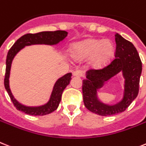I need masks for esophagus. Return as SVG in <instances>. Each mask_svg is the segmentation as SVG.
Instances as JSON below:
<instances>
[{
	"label": "esophagus",
	"mask_w": 146,
	"mask_h": 146,
	"mask_svg": "<svg viewBox=\"0 0 146 146\" xmlns=\"http://www.w3.org/2000/svg\"><path fill=\"white\" fill-rule=\"evenodd\" d=\"M73 74L74 76H78V77H83L84 76L83 72H82V70H77L74 71Z\"/></svg>",
	"instance_id": "34e87169"
}]
</instances>
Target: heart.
Segmentation results:
<instances>
[{
	"instance_id": "1",
	"label": "heart",
	"mask_w": 146,
	"mask_h": 146,
	"mask_svg": "<svg viewBox=\"0 0 146 146\" xmlns=\"http://www.w3.org/2000/svg\"><path fill=\"white\" fill-rule=\"evenodd\" d=\"M115 48L109 40L88 39L76 42L71 47V53L75 59L91 58L94 67H100L106 64L114 55Z\"/></svg>"
}]
</instances>
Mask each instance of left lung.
Wrapping results in <instances>:
<instances>
[{"instance_id": "8db88e82", "label": "left lung", "mask_w": 146, "mask_h": 146, "mask_svg": "<svg viewBox=\"0 0 146 146\" xmlns=\"http://www.w3.org/2000/svg\"><path fill=\"white\" fill-rule=\"evenodd\" d=\"M115 58L101 69H91L86 72L82 81V94L85 107L91 112L102 116L112 115L125 111L139 93V79L142 73V61L137 48L120 34H116ZM122 72L125 81L123 99L118 104L107 105L98 100L97 90L106 81Z\"/></svg>"}]
</instances>
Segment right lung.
I'll use <instances>...</instances> for the list:
<instances>
[{
  "label": "right lung",
  "mask_w": 146,
  "mask_h": 146,
  "mask_svg": "<svg viewBox=\"0 0 146 146\" xmlns=\"http://www.w3.org/2000/svg\"><path fill=\"white\" fill-rule=\"evenodd\" d=\"M67 31H42L36 34H27L21 36L12 46L9 50L6 60V72L4 77V86L11 99L15 107L19 111L26 114L31 115H45L54 112L58 107L61 100V95L64 90L69 85L71 79L72 73H69L59 78L56 81L51 94L50 99L47 104L40 106H26L19 104L14 98L9 85V78L10 73L12 61L14 57L22 48L26 46L34 44L55 45L63 40L67 36Z\"/></svg>",
  "instance_id": "add662e5"
}]
</instances>
